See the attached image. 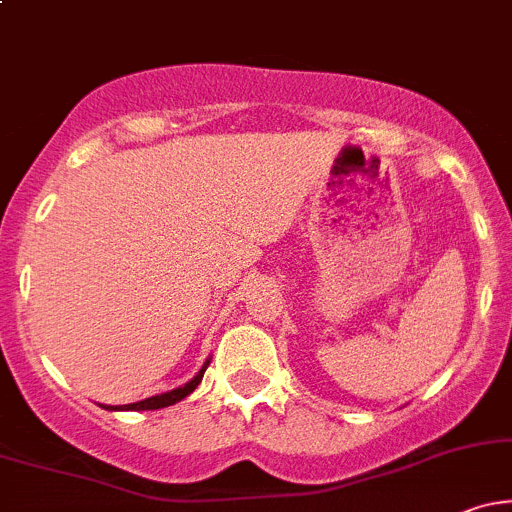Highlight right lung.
<instances>
[{
    "mask_svg": "<svg viewBox=\"0 0 512 512\" xmlns=\"http://www.w3.org/2000/svg\"><path fill=\"white\" fill-rule=\"evenodd\" d=\"M209 363H211V358H207V361H204V366L199 368V373L195 375V378L187 380L185 385L175 387V390L161 392V395H154V397H146V399H142V402L125 404V407H110V404H103V409H108V411H146V409H163V407H170V404L180 402V399H185L187 395H192V392L197 390V385L202 383L204 370H207Z\"/></svg>",
    "mask_w": 512,
    "mask_h": 512,
    "instance_id": "1",
    "label": "right lung"
}]
</instances>
